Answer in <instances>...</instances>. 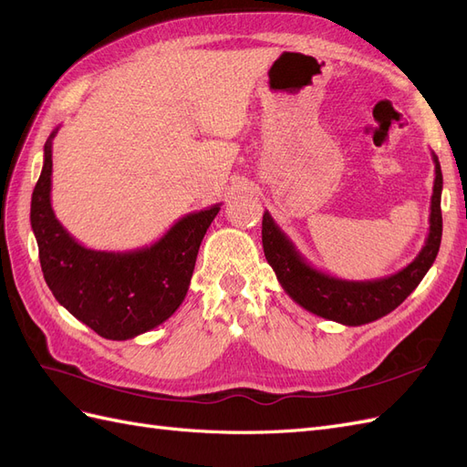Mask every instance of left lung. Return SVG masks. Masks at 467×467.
Here are the masks:
<instances>
[{
  "instance_id": "8db88e82",
  "label": "left lung",
  "mask_w": 467,
  "mask_h": 467,
  "mask_svg": "<svg viewBox=\"0 0 467 467\" xmlns=\"http://www.w3.org/2000/svg\"><path fill=\"white\" fill-rule=\"evenodd\" d=\"M434 161V187L431 199V218L427 242L419 255L400 273L376 280H343L309 265L282 232L268 210L263 214V249L273 266L280 286L290 298L307 312L343 325H364L393 312L432 266L442 239V171L438 158Z\"/></svg>"
}]
</instances>
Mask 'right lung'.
Instances as JSON below:
<instances>
[{"label":"right lung","mask_w":467,"mask_h":467,"mask_svg":"<svg viewBox=\"0 0 467 467\" xmlns=\"http://www.w3.org/2000/svg\"><path fill=\"white\" fill-rule=\"evenodd\" d=\"M31 199V228L42 275L69 314L110 341H126L158 327L182 304L202 237L222 204L191 212L158 242L132 251H97L76 242L56 218L52 191V140Z\"/></svg>","instance_id":"add662e5"}]
</instances>
